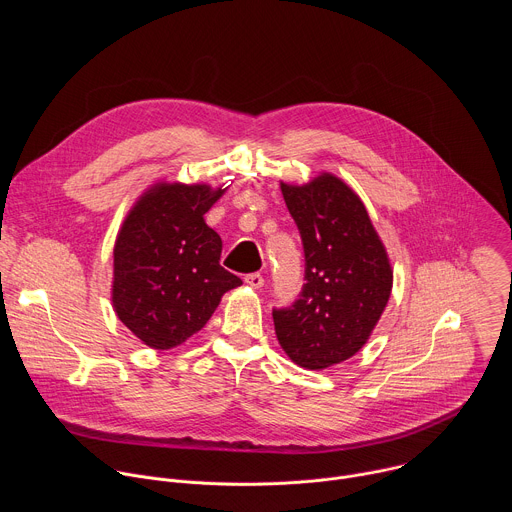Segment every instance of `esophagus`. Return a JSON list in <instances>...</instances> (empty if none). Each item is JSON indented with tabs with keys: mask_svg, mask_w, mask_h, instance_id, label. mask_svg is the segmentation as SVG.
Segmentation results:
<instances>
[{
	"mask_svg": "<svg viewBox=\"0 0 512 512\" xmlns=\"http://www.w3.org/2000/svg\"><path fill=\"white\" fill-rule=\"evenodd\" d=\"M245 283L253 289H261L265 285V279L259 273H249V275H245Z\"/></svg>",
	"mask_w": 512,
	"mask_h": 512,
	"instance_id": "34e87169",
	"label": "esophagus"
}]
</instances>
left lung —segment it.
Instances as JSON below:
<instances>
[{
	"mask_svg": "<svg viewBox=\"0 0 512 512\" xmlns=\"http://www.w3.org/2000/svg\"><path fill=\"white\" fill-rule=\"evenodd\" d=\"M306 253L300 300L273 310L279 346L310 371H324L369 342L393 289V267L360 196L322 172L298 186L281 182Z\"/></svg>",
	"mask_w": 512,
	"mask_h": 512,
	"instance_id": "8db88e82",
	"label": "left lung"
}]
</instances>
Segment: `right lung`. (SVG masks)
<instances>
[{"label":"right lung","mask_w":512,"mask_h":512,"mask_svg":"<svg viewBox=\"0 0 512 512\" xmlns=\"http://www.w3.org/2000/svg\"><path fill=\"white\" fill-rule=\"evenodd\" d=\"M227 188L162 180L135 200L121 223L111 304L145 346L184 344L204 328L227 291L243 283L218 263L223 241L204 221Z\"/></svg>","instance_id":"1"}]
</instances>
